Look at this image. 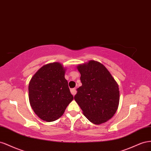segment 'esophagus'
<instances>
[{
	"label": "esophagus",
	"mask_w": 151,
	"mask_h": 151,
	"mask_svg": "<svg viewBox=\"0 0 151 151\" xmlns=\"http://www.w3.org/2000/svg\"><path fill=\"white\" fill-rule=\"evenodd\" d=\"M71 93H72L73 96H75V95L76 93V88H71Z\"/></svg>",
	"instance_id": "esophagus-1"
}]
</instances>
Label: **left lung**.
<instances>
[{"label": "left lung", "instance_id": "obj_1", "mask_svg": "<svg viewBox=\"0 0 151 151\" xmlns=\"http://www.w3.org/2000/svg\"><path fill=\"white\" fill-rule=\"evenodd\" d=\"M82 85L75 100L90 122L100 124L111 119L118 109L119 91L117 82L102 64L96 61L77 66Z\"/></svg>", "mask_w": 151, "mask_h": 151}]
</instances>
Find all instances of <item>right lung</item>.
Listing matches in <instances>:
<instances>
[{
  "label": "right lung",
  "instance_id": "right-lung-1",
  "mask_svg": "<svg viewBox=\"0 0 151 151\" xmlns=\"http://www.w3.org/2000/svg\"><path fill=\"white\" fill-rule=\"evenodd\" d=\"M65 68L59 63L47 64L33 76L28 86L29 104L35 113L45 122H54L64 114L73 100Z\"/></svg>",
  "mask_w": 151,
  "mask_h": 151
}]
</instances>
